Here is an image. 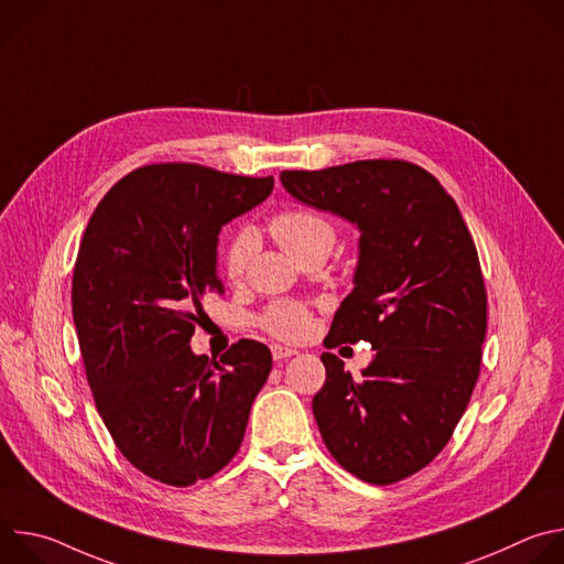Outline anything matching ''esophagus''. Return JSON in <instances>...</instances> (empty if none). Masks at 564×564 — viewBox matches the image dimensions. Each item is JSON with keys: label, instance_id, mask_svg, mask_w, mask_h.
I'll return each mask as SVG.
<instances>
[{"label": "esophagus", "instance_id": "esophagus-1", "mask_svg": "<svg viewBox=\"0 0 564 564\" xmlns=\"http://www.w3.org/2000/svg\"><path fill=\"white\" fill-rule=\"evenodd\" d=\"M294 355H296V350H294V348L279 346V344H274V346H272V357H274V361H285V359H290V357H294Z\"/></svg>", "mask_w": 564, "mask_h": 564}]
</instances>
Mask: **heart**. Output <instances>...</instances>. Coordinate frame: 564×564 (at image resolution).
<instances>
[{
	"label": "heart",
	"mask_w": 564,
	"mask_h": 564,
	"mask_svg": "<svg viewBox=\"0 0 564 564\" xmlns=\"http://www.w3.org/2000/svg\"><path fill=\"white\" fill-rule=\"evenodd\" d=\"M270 229L279 243L294 257L303 259L316 250L330 252L337 240L335 223L312 207H290L279 212L270 220ZM257 248V234L252 227H238L225 243L223 250V270L229 279L243 274L252 252ZM310 310L303 303L279 301L270 305L263 316L261 326L279 339H301L310 330Z\"/></svg>",
	"instance_id": "1"
}]
</instances>
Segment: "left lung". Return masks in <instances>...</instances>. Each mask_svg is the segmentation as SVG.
Wrapping results in <instances>:
<instances>
[{
  "mask_svg": "<svg viewBox=\"0 0 564 564\" xmlns=\"http://www.w3.org/2000/svg\"><path fill=\"white\" fill-rule=\"evenodd\" d=\"M296 200L361 231L355 288L326 348L368 341L361 379L324 352L312 413L333 457L370 485H392L448 444L473 394L487 337V290L470 231L440 181L406 160L281 172Z\"/></svg>",
  "mask_w": 564,
  "mask_h": 564,
  "instance_id": "8db88e82",
  "label": "left lung"
}]
</instances>
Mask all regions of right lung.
Segmentation results:
<instances>
[{"instance_id":"1","label":"right lung","mask_w":564,"mask_h":564,"mask_svg":"<svg viewBox=\"0 0 564 564\" xmlns=\"http://www.w3.org/2000/svg\"><path fill=\"white\" fill-rule=\"evenodd\" d=\"M272 187V176L147 165L107 192L79 243L73 324L98 413L118 451L163 485L189 487L229 464L272 370L254 339L220 361L189 346L203 296L223 292L220 227Z\"/></svg>"}]
</instances>
